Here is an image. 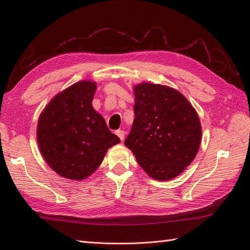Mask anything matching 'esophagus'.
I'll return each mask as SVG.
<instances>
[{"mask_svg": "<svg viewBox=\"0 0 250 250\" xmlns=\"http://www.w3.org/2000/svg\"><path fill=\"white\" fill-rule=\"evenodd\" d=\"M116 133H117V135H118V137L120 138V140H121V141H123V140H124L125 132H124L123 130H117V131H116Z\"/></svg>", "mask_w": 250, "mask_h": 250, "instance_id": "34e87169", "label": "esophagus"}]
</instances>
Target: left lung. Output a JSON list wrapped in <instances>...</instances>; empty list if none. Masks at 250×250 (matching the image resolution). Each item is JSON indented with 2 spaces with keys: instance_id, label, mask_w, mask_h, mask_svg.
I'll return each mask as SVG.
<instances>
[{
  "instance_id": "left-lung-1",
  "label": "left lung",
  "mask_w": 250,
  "mask_h": 250,
  "mask_svg": "<svg viewBox=\"0 0 250 250\" xmlns=\"http://www.w3.org/2000/svg\"><path fill=\"white\" fill-rule=\"evenodd\" d=\"M134 120L125 140L150 177L170 180L197 154L201 124L192 104L172 87L144 82L133 87Z\"/></svg>"
}]
</instances>
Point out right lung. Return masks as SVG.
I'll use <instances>...</instances> for the list:
<instances>
[{"label": "right lung", "instance_id": "1", "mask_svg": "<svg viewBox=\"0 0 250 250\" xmlns=\"http://www.w3.org/2000/svg\"><path fill=\"white\" fill-rule=\"evenodd\" d=\"M96 83L82 80L57 94L41 113L37 143L49 167L72 180L88 177L120 143L92 105Z\"/></svg>", "mask_w": 250, "mask_h": 250}]
</instances>
